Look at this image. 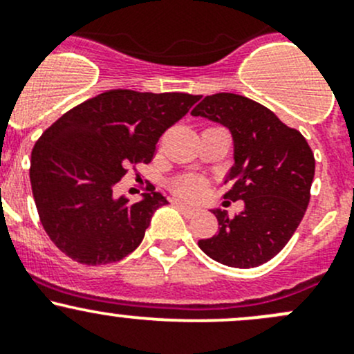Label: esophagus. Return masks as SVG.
<instances>
[{
  "label": "esophagus",
  "instance_id": "1",
  "mask_svg": "<svg viewBox=\"0 0 354 354\" xmlns=\"http://www.w3.org/2000/svg\"><path fill=\"white\" fill-rule=\"evenodd\" d=\"M174 205L177 206L178 209H180L182 213H184L185 216H192L196 213V209L194 208H191V206H187V205H184V203H178V201H174Z\"/></svg>",
  "mask_w": 354,
  "mask_h": 354
}]
</instances>
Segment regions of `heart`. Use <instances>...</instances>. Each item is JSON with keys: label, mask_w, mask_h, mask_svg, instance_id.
I'll list each match as a JSON object with an SVG mask.
<instances>
[{"label": "heart", "mask_w": 354, "mask_h": 354, "mask_svg": "<svg viewBox=\"0 0 354 354\" xmlns=\"http://www.w3.org/2000/svg\"><path fill=\"white\" fill-rule=\"evenodd\" d=\"M205 182L194 176L178 177L172 184L174 192H176L178 198L189 199V201H196V199L201 198L205 194Z\"/></svg>", "instance_id": "heart-1"}]
</instances>
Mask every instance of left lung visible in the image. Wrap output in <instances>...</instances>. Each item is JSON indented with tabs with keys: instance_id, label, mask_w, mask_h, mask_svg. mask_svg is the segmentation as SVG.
<instances>
[{
	"instance_id": "obj_1",
	"label": "left lung",
	"mask_w": 354,
	"mask_h": 354,
	"mask_svg": "<svg viewBox=\"0 0 354 354\" xmlns=\"http://www.w3.org/2000/svg\"><path fill=\"white\" fill-rule=\"evenodd\" d=\"M222 124L232 134L234 165L223 198L243 199L244 209L229 216L213 209L218 232L198 246L212 260L253 268L281 253L310 203L315 158L306 139L263 104L232 93L206 96L191 111Z\"/></svg>"
}]
</instances>
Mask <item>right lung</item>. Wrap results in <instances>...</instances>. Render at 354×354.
Segmentation results:
<instances>
[{"label": "right lung", "instance_id": "obj_1", "mask_svg": "<svg viewBox=\"0 0 354 354\" xmlns=\"http://www.w3.org/2000/svg\"><path fill=\"white\" fill-rule=\"evenodd\" d=\"M199 96L113 89L84 101L43 132L30 155L41 223L62 253L82 265L122 260L141 244L167 198L115 196L127 167L149 163L163 132Z\"/></svg>", "mask_w": 354, "mask_h": 354}]
</instances>
